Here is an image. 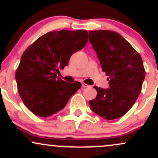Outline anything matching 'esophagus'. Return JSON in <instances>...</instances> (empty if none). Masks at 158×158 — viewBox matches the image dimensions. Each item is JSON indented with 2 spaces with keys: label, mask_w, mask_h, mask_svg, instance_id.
I'll return each instance as SVG.
<instances>
[{
  "label": "esophagus",
  "mask_w": 158,
  "mask_h": 158,
  "mask_svg": "<svg viewBox=\"0 0 158 158\" xmlns=\"http://www.w3.org/2000/svg\"><path fill=\"white\" fill-rule=\"evenodd\" d=\"M88 87H89V85L85 84V83H82V84H81V88H88Z\"/></svg>",
  "instance_id": "esophagus-1"
}]
</instances>
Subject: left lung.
Wrapping results in <instances>:
<instances>
[{
    "mask_svg": "<svg viewBox=\"0 0 158 158\" xmlns=\"http://www.w3.org/2000/svg\"><path fill=\"white\" fill-rule=\"evenodd\" d=\"M89 40L110 86L94 87L97 95L89 101L90 108L106 119L119 118L131 109L141 92L146 75L142 58L116 32L89 31Z\"/></svg>",
    "mask_w": 158,
    "mask_h": 158,
    "instance_id": "1",
    "label": "left lung"
}]
</instances>
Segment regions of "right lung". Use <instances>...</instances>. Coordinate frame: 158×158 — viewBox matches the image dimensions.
I'll list each match as a JSON object with an SVG mask.
<instances>
[{"mask_svg": "<svg viewBox=\"0 0 158 158\" xmlns=\"http://www.w3.org/2000/svg\"><path fill=\"white\" fill-rule=\"evenodd\" d=\"M85 30L52 31L39 38L23 52L15 73L18 90L25 106L39 117H48L64 108L81 85L57 77L72 54L88 42Z\"/></svg>", "mask_w": 158, "mask_h": 158, "instance_id": "right-lung-1", "label": "right lung"}]
</instances>
